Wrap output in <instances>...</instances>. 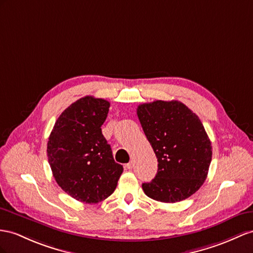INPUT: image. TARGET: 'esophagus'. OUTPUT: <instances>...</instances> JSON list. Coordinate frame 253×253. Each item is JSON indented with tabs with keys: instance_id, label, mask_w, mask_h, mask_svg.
Segmentation results:
<instances>
[{
	"instance_id": "34e87169",
	"label": "esophagus",
	"mask_w": 253,
	"mask_h": 253,
	"mask_svg": "<svg viewBox=\"0 0 253 253\" xmlns=\"http://www.w3.org/2000/svg\"><path fill=\"white\" fill-rule=\"evenodd\" d=\"M125 168H126V169H128V170H131L132 168H133V161H130V163L126 164V165H125Z\"/></svg>"
}]
</instances>
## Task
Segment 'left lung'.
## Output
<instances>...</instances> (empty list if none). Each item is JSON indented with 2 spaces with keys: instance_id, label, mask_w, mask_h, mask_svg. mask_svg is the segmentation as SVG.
<instances>
[{
  "instance_id": "8db88e82",
  "label": "left lung",
  "mask_w": 253,
  "mask_h": 253,
  "mask_svg": "<svg viewBox=\"0 0 253 253\" xmlns=\"http://www.w3.org/2000/svg\"><path fill=\"white\" fill-rule=\"evenodd\" d=\"M137 114L158 161L156 176L142 184L144 193L165 203L189 198L206 179L212 155L199 116L177 100L142 103Z\"/></svg>"
}]
</instances>
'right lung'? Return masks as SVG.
<instances>
[{
	"label": "right lung",
	"instance_id": "obj_1",
	"mask_svg": "<svg viewBox=\"0 0 253 253\" xmlns=\"http://www.w3.org/2000/svg\"><path fill=\"white\" fill-rule=\"evenodd\" d=\"M110 108L102 98L85 96L65 109L50 133L47 155L57 185L84 203L111 196L123 173L101 132Z\"/></svg>",
	"mask_w": 253,
	"mask_h": 253
}]
</instances>
